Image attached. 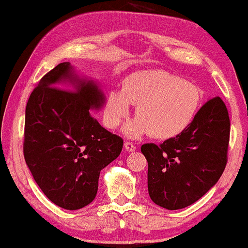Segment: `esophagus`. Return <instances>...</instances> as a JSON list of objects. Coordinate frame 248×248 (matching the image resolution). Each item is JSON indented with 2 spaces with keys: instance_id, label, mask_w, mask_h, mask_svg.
Returning <instances> with one entry per match:
<instances>
[{
  "instance_id": "34e87169",
  "label": "esophagus",
  "mask_w": 248,
  "mask_h": 248,
  "mask_svg": "<svg viewBox=\"0 0 248 248\" xmlns=\"http://www.w3.org/2000/svg\"><path fill=\"white\" fill-rule=\"evenodd\" d=\"M124 149H126L128 152H134L135 150H136V146H135V144L131 142H126L124 143Z\"/></svg>"
}]
</instances>
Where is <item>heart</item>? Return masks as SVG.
<instances>
[{"label": "heart", "mask_w": 248, "mask_h": 248, "mask_svg": "<svg viewBox=\"0 0 248 248\" xmlns=\"http://www.w3.org/2000/svg\"><path fill=\"white\" fill-rule=\"evenodd\" d=\"M136 108V119L128 122L124 134L140 139L149 133L155 139H170L193 121L202 104L196 84L166 71H140L124 81L121 92L112 90L104 106V121L117 129Z\"/></svg>", "instance_id": "heart-1"}]
</instances>
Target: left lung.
<instances>
[{
    "label": "left lung",
    "mask_w": 248,
    "mask_h": 248,
    "mask_svg": "<svg viewBox=\"0 0 248 248\" xmlns=\"http://www.w3.org/2000/svg\"><path fill=\"white\" fill-rule=\"evenodd\" d=\"M230 119L220 97L203 104L193 121L160 145L143 144L147 189L152 202L166 209L192 205L214 186L228 161Z\"/></svg>",
    "instance_id": "1"
}]
</instances>
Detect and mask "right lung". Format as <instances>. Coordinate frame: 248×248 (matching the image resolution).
Wrapping results in <instances>:
<instances>
[{"label":"right lung","mask_w":248,"mask_h":248,"mask_svg":"<svg viewBox=\"0 0 248 248\" xmlns=\"http://www.w3.org/2000/svg\"><path fill=\"white\" fill-rule=\"evenodd\" d=\"M66 84L71 90L60 88ZM104 101L101 89L79 79L68 62L48 72L28 98L25 161L42 192L64 209H80L95 199L99 173L122 150L124 140L90 115Z\"/></svg>","instance_id":"1"}]
</instances>
